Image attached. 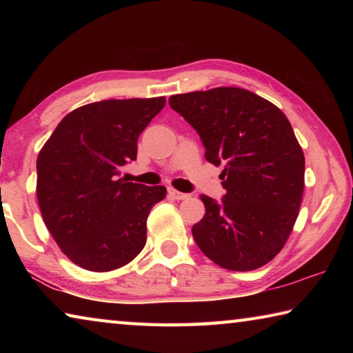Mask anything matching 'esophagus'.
<instances>
[{
	"label": "esophagus",
	"instance_id": "esophagus-1",
	"mask_svg": "<svg viewBox=\"0 0 353 353\" xmlns=\"http://www.w3.org/2000/svg\"><path fill=\"white\" fill-rule=\"evenodd\" d=\"M168 194L171 196L172 199H176V201H183V199H188L190 198L188 193H182V191H177L174 188H168Z\"/></svg>",
	"mask_w": 353,
	"mask_h": 353
}]
</instances>
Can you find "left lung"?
Wrapping results in <instances>:
<instances>
[{
  "label": "left lung",
  "mask_w": 353,
  "mask_h": 353,
  "mask_svg": "<svg viewBox=\"0 0 353 353\" xmlns=\"http://www.w3.org/2000/svg\"><path fill=\"white\" fill-rule=\"evenodd\" d=\"M170 105L199 134L207 162L224 166V198L201 196L205 214L191 229L196 244L224 270L266 265L288 240L305 185V157L288 118L238 87L174 94Z\"/></svg>",
  "instance_id": "8db88e82"
}]
</instances>
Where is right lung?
Masks as SVG:
<instances>
[{"label":"right lung","instance_id":"obj_1","mask_svg":"<svg viewBox=\"0 0 353 353\" xmlns=\"http://www.w3.org/2000/svg\"><path fill=\"white\" fill-rule=\"evenodd\" d=\"M165 97L105 99L65 117L37 157V201L62 252L83 270L107 272L146 244V219L166 196L119 179L137 159V140L163 109Z\"/></svg>","mask_w":353,"mask_h":353}]
</instances>
